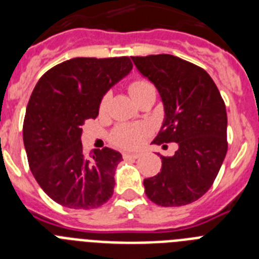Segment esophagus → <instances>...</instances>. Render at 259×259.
<instances>
[{"label": "esophagus", "mask_w": 259, "mask_h": 259, "mask_svg": "<svg viewBox=\"0 0 259 259\" xmlns=\"http://www.w3.org/2000/svg\"><path fill=\"white\" fill-rule=\"evenodd\" d=\"M140 155V153H123V158L124 159H137Z\"/></svg>", "instance_id": "obj_1"}]
</instances>
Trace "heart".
<instances>
[{"mask_svg":"<svg viewBox=\"0 0 259 259\" xmlns=\"http://www.w3.org/2000/svg\"><path fill=\"white\" fill-rule=\"evenodd\" d=\"M130 93L134 97L135 101H139L144 96L149 95V93H155V89L152 83L148 80H135L134 83L130 85ZM109 104V95L104 96L101 100L100 109H106ZM148 134V128L145 125H136V124H123L115 128L113 132V141L115 145L124 148V149H134L140 145L141 141L144 140L145 135Z\"/></svg>","mask_w":259,"mask_h":259,"instance_id":"obj_1","label":"heart"}]
</instances>
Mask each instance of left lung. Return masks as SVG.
Returning <instances> with one entry per match:
<instances>
[{"instance_id": "obj_1", "label": "left lung", "mask_w": 259, "mask_h": 259, "mask_svg": "<svg viewBox=\"0 0 259 259\" xmlns=\"http://www.w3.org/2000/svg\"><path fill=\"white\" fill-rule=\"evenodd\" d=\"M154 84L164 118L154 144L176 143L161 172L144 179L150 201L164 207L194 202L210 189L227 154V111L218 88L198 66L171 54L132 57Z\"/></svg>"}]
</instances>
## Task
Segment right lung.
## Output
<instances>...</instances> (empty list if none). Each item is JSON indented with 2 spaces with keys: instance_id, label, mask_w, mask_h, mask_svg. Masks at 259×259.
Masks as SVG:
<instances>
[{
  "instance_id": "add662e5",
  "label": "right lung",
  "mask_w": 259,
  "mask_h": 259,
  "mask_svg": "<svg viewBox=\"0 0 259 259\" xmlns=\"http://www.w3.org/2000/svg\"><path fill=\"white\" fill-rule=\"evenodd\" d=\"M132 70L128 57L72 58L47 71L36 84L23 123L29 168L42 191L70 209H96L114 192L122 154L105 148L87 158L81 134L101 100Z\"/></svg>"
}]
</instances>
